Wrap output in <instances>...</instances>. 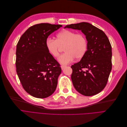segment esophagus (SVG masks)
Wrapping results in <instances>:
<instances>
[{"instance_id": "esophagus-1", "label": "esophagus", "mask_w": 127, "mask_h": 127, "mask_svg": "<svg viewBox=\"0 0 127 127\" xmlns=\"http://www.w3.org/2000/svg\"><path fill=\"white\" fill-rule=\"evenodd\" d=\"M66 67H67V65H61V68H62V70H63V69H64Z\"/></svg>"}]
</instances>
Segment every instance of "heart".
I'll use <instances>...</instances> for the list:
<instances>
[{
    "mask_svg": "<svg viewBox=\"0 0 127 127\" xmlns=\"http://www.w3.org/2000/svg\"><path fill=\"white\" fill-rule=\"evenodd\" d=\"M87 40L85 35L81 33L64 30L57 34L56 39L48 38L45 41L46 49L51 55L57 57L64 46V53L60 56L59 62L63 64H67L76 59L82 58L87 50Z\"/></svg>",
    "mask_w": 127,
    "mask_h": 127,
    "instance_id": "b5f03b06",
    "label": "heart"
}]
</instances>
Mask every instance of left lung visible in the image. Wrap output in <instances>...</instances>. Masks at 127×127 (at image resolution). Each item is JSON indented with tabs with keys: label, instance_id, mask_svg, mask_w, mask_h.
<instances>
[{
	"label": "left lung",
	"instance_id": "1",
	"mask_svg": "<svg viewBox=\"0 0 127 127\" xmlns=\"http://www.w3.org/2000/svg\"><path fill=\"white\" fill-rule=\"evenodd\" d=\"M64 28L80 30L87 40L85 55L71 67L74 88L85 96L98 94L106 86L112 70V46L109 40L103 31L88 23L70 24Z\"/></svg>",
	"mask_w": 127,
	"mask_h": 127
}]
</instances>
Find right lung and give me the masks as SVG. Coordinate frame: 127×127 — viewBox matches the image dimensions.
Listing matches in <instances>:
<instances>
[{
  "mask_svg": "<svg viewBox=\"0 0 127 127\" xmlns=\"http://www.w3.org/2000/svg\"><path fill=\"white\" fill-rule=\"evenodd\" d=\"M62 25L49 23L30 27L16 45V71L22 85L29 95L45 98L55 91L60 65L48 52L45 41Z\"/></svg>",
  "mask_w": 127,
  "mask_h": 127,
  "instance_id": "right-lung-1",
  "label": "right lung"
}]
</instances>
